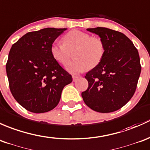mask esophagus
Here are the masks:
<instances>
[{
    "label": "esophagus",
    "mask_w": 150,
    "mask_h": 150,
    "mask_svg": "<svg viewBox=\"0 0 150 150\" xmlns=\"http://www.w3.org/2000/svg\"><path fill=\"white\" fill-rule=\"evenodd\" d=\"M72 78H73V81H76L79 79L78 76H72Z\"/></svg>",
    "instance_id": "obj_1"
}]
</instances>
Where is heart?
Returning <instances> with one entry per match:
<instances>
[{
    "label": "heart",
    "mask_w": 150,
    "mask_h": 150,
    "mask_svg": "<svg viewBox=\"0 0 150 150\" xmlns=\"http://www.w3.org/2000/svg\"><path fill=\"white\" fill-rule=\"evenodd\" d=\"M64 44L53 42L50 46L52 58L61 64H66L74 51V59L66 64V69L73 74L86 69H93L101 62L105 54V45L100 38L91 37L79 30H72L64 35Z\"/></svg>",
    "instance_id": "heart-1"
}]
</instances>
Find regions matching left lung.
<instances>
[{"instance_id":"obj_1","label":"left lung","mask_w":150,"mask_h":150,"mask_svg":"<svg viewBox=\"0 0 150 150\" xmlns=\"http://www.w3.org/2000/svg\"><path fill=\"white\" fill-rule=\"evenodd\" d=\"M86 30L103 41L105 54L101 62L86 74L89 86L81 97L97 112L118 110L135 92L142 69L138 50L121 32L105 27Z\"/></svg>"}]
</instances>
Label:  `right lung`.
<instances>
[{
  "mask_svg": "<svg viewBox=\"0 0 150 150\" xmlns=\"http://www.w3.org/2000/svg\"><path fill=\"white\" fill-rule=\"evenodd\" d=\"M66 28H45L28 32L12 45L6 64L9 87L15 100L35 113L58 105L71 75L52 58L50 46Z\"/></svg>",
  "mask_w": 150,
  "mask_h": 150,
  "instance_id": "1",
  "label": "right lung"
}]
</instances>
